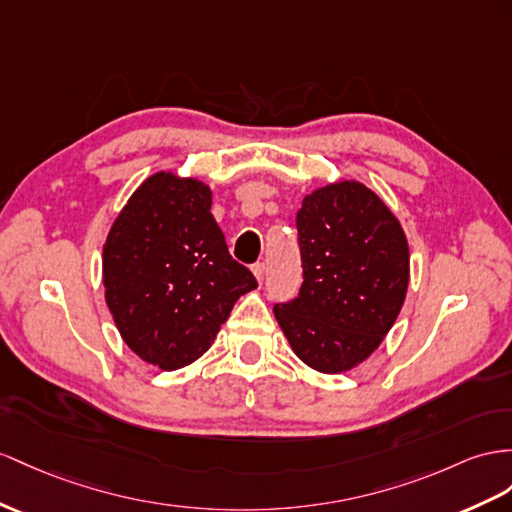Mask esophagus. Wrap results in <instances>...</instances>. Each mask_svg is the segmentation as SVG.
Segmentation results:
<instances>
[{
    "mask_svg": "<svg viewBox=\"0 0 512 512\" xmlns=\"http://www.w3.org/2000/svg\"><path fill=\"white\" fill-rule=\"evenodd\" d=\"M253 274H255V279H257L259 283H264V277H266V264H255V266H253Z\"/></svg>",
    "mask_w": 512,
    "mask_h": 512,
    "instance_id": "1",
    "label": "esophagus"
}]
</instances>
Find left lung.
I'll return each instance as SVG.
<instances>
[{
  "label": "left lung",
  "mask_w": 512,
  "mask_h": 512,
  "mask_svg": "<svg viewBox=\"0 0 512 512\" xmlns=\"http://www.w3.org/2000/svg\"><path fill=\"white\" fill-rule=\"evenodd\" d=\"M303 285L274 318L296 357L348 372L381 346L409 287V244L391 209L359 181L313 190L296 214Z\"/></svg>",
  "instance_id": "left-lung-1"
}]
</instances>
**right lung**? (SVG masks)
<instances>
[{
    "label": "right lung",
    "instance_id": "right-lung-1",
    "mask_svg": "<svg viewBox=\"0 0 512 512\" xmlns=\"http://www.w3.org/2000/svg\"><path fill=\"white\" fill-rule=\"evenodd\" d=\"M203 181L155 173L129 196L103 244L106 303L123 342L160 370L212 346L253 272L231 255Z\"/></svg>",
    "mask_w": 512,
    "mask_h": 512
}]
</instances>
